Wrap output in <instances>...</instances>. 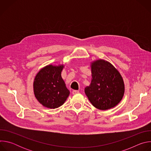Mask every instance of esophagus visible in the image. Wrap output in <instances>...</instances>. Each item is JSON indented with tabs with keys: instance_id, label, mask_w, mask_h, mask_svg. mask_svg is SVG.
Returning <instances> with one entry per match:
<instances>
[{
	"instance_id": "34e87169",
	"label": "esophagus",
	"mask_w": 151,
	"mask_h": 151,
	"mask_svg": "<svg viewBox=\"0 0 151 151\" xmlns=\"http://www.w3.org/2000/svg\"><path fill=\"white\" fill-rule=\"evenodd\" d=\"M78 93H79V91H78V90H73L72 91V94H77Z\"/></svg>"
}]
</instances>
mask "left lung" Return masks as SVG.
Listing matches in <instances>:
<instances>
[{"instance_id":"1","label":"left lung","mask_w":151,"mask_h":151,"mask_svg":"<svg viewBox=\"0 0 151 151\" xmlns=\"http://www.w3.org/2000/svg\"><path fill=\"white\" fill-rule=\"evenodd\" d=\"M92 80L85 94L96 108L107 110L117 105L124 94V84L119 72L108 61L99 60L91 64Z\"/></svg>"}]
</instances>
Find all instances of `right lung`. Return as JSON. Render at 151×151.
<instances>
[{
	"label": "right lung",
	"instance_id": "1",
	"mask_svg": "<svg viewBox=\"0 0 151 151\" xmlns=\"http://www.w3.org/2000/svg\"><path fill=\"white\" fill-rule=\"evenodd\" d=\"M63 68V66H47L38 72L35 78V97L40 103L48 108L60 107L70 94L61 76Z\"/></svg>",
	"mask_w": 151,
	"mask_h": 151
}]
</instances>
